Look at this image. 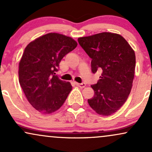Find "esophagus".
<instances>
[{
  "label": "esophagus",
  "mask_w": 152,
  "mask_h": 152,
  "mask_svg": "<svg viewBox=\"0 0 152 152\" xmlns=\"http://www.w3.org/2000/svg\"><path fill=\"white\" fill-rule=\"evenodd\" d=\"M76 86H78V87L80 88H83L86 87V84L83 83H76Z\"/></svg>",
  "instance_id": "1"
}]
</instances>
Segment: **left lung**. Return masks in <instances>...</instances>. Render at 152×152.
Returning a JSON list of instances; mask_svg holds the SVG:
<instances>
[{"label": "left lung", "instance_id": "obj_1", "mask_svg": "<svg viewBox=\"0 0 152 152\" xmlns=\"http://www.w3.org/2000/svg\"><path fill=\"white\" fill-rule=\"evenodd\" d=\"M79 45L90 58L93 74L102 72L91 87L95 95L88 102L102 116L114 114L127 100L135 69V52L124 37L103 32L78 38Z\"/></svg>", "mask_w": 152, "mask_h": 152}]
</instances>
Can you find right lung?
<instances>
[{
	"instance_id": "add662e5",
	"label": "right lung",
	"mask_w": 152,
	"mask_h": 152,
	"mask_svg": "<svg viewBox=\"0 0 152 152\" xmlns=\"http://www.w3.org/2000/svg\"><path fill=\"white\" fill-rule=\"evenodd\" d=\"M77 45L69 36L49 33L25 48L19 64V81L28 102L42 114L59 109L72 90L69 82L55 74L62 59Z\"/></svg>"
}]
</instances>
